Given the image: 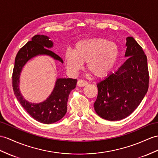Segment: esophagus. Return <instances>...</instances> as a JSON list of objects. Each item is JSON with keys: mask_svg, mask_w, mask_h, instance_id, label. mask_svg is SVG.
<instances>
[{"mask_svg": "<svg viewBox=\"0 0 158 158\" xmlns=\"http://www.w3.org/2000/svg\"><path fill=\"white\" fill-rule=\"evenodd\" d=\"M88 82L85 81V80H79L78 82H77V85L80 87H83V86H85L86 85H88Z\"/></svg>", "mask_w": 158, "mask_h": 158, "instance_id": "esophagus-1", "label": "esophagus"}]
</instances>
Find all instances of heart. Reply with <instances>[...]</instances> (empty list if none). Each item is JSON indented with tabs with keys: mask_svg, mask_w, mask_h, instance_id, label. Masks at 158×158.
I'll return each mask as SVG.
<instances>
[{
	"mask_svg": "<svg viewBox=\"0 0 158 158\" xmlns=\"http://www.w3.org/2000/svg\"><path fill=\"white\" fill-rule=\"evenodd\" d=\"M118 56L117 44L103 38H90L78 41L74 49H68L64 53L66 66L76 74L86 62L88 70L96 77H104L113 70Z\"/></svg>",
	"mask_w": 158,
	"mask_h": 158,
	"instance_id": "heart-1",
	"label": "heart"
}]
</instances>
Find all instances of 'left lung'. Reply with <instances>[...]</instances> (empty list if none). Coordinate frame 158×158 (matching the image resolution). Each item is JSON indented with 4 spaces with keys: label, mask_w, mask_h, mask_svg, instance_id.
Masks as SVG:
<instances>
[{
    "label": "left lung",
    "mask_w": 158,
    "mask_h": 158,
    "mask_svg": "<svg viewBox=\"0 0 158 158\" xmlns=\"http://www.w3.org/2000/svg\"><path fill=\"white\" fill-rule=\"evenodd\" d=\"M123 64L97 84L95 112L106 120L120 121L137 109L149 86L148 60L142 48L132 37L126 38Z\"/></svg>",
    "instance_id": "8db88e82"
}]
</instances>
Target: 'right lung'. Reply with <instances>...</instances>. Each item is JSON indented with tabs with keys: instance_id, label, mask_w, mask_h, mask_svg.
<instances>
[{
	"instance_id": "add662e5",
	"label": "right lung",
	"mask_w": 158,
	"mask_h": 158,
	"mask_svg": "<svg viewBox=\"0 0 158 158\" xmlns=\"http://www.w3.org/2000/svg\"><path fill=\"white\" fill-rule=\"evenodd\" d=\"M44 35H35L18 52L15 57L13 72V86L15 95L24 109L36 121L51 124L60 121L67 112V102L70 92L76 86L77 80L57 78L52 93L45 101L33 103L27 101L21 93L19 84L23 68L28 61L38 56H48L64 63L61 57L52 52L53 41Z\"/></svg>"
}]
</instances>
